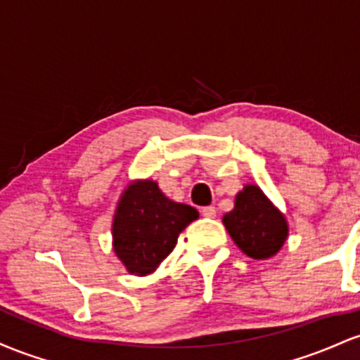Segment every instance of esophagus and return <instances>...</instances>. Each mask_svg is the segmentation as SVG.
Returning a JSON list of instances; mask_svg holds the SVG:
<instances>
[{
  "label": "esophagus",
  "instance_id": "1",
  "mask_svg": "<svg viewBox=\"0 0 360 360\" xmlns=\"http://www.w3.org/2000/svg\"><path fill=\"white\" fill-rule=\"evenodd\" d=\"M202 216L204 217H216V209L212 205H207V207H202Z\"/></svg>",
  "mask_w": 360,
  "mask_h": 360
}]
</instances>
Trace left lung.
<instances>
[{
    "label": "left lung",
    "instance_id": "obj_1",
    "mask_svg": "<svg viewBox=\"0 0 360 360\" xmlns=\"http://www.w3.org/2000/svg\"><path fill=\"white\" fill-rule=\"evenodd\" d=\"M223 223L238 248L255 260L276 255L289 234L284 214L257 185H245L238 192L234 209L224 214Z\"/></svg>",
    "mask_w": 360,
    "mask_h": 360
}]
</instances>
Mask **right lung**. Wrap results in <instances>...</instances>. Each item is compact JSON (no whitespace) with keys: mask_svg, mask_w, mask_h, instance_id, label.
Segmentation results:
<instances>
[{"mask_svg":"<svg viewBox=\"0 0 360 360\" xmlns=\"http://www.w3.org/2000/svg\"><path fill=\"white\" fill-rule=\"evenodd\" d=\"M197 217V209L169 200L156 181H132L115 209L112 224L115 255L127 272L148 276L173 252L179 234Z\"/></svg>","mask_w":360,"mask_h":360,"instance_id":"1","label":"right lung"}]
</instances>
